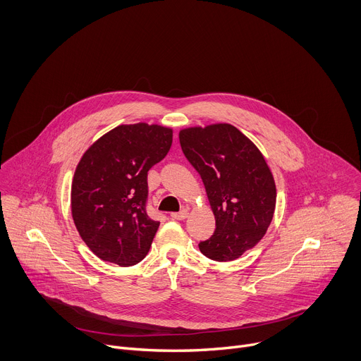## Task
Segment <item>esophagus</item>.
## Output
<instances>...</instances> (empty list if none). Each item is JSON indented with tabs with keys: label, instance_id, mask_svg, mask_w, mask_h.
I'll return each instance as SVG.
<instances>
[{
	"label": "esophagus",
	"instance_id": "34e87169",
	"mask_svg": "<svg viewBox=\"0 0 361 361\" xmlns=\"http://www.w3.org/2000/svg\"><path fill=\"white\" fill-rule=\"evenodd\" d=\"M187 216H188V210L187 209H183L178 213H171V219H174V220H184V219H187Z\"/></svg>",
	"mask_w": 361,
	"mask_h": 361
}]
</instances>
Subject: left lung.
Segmentation results:
<instances>
[{
    "label": "left lung",
    "instance_id": "1",
    "mask_svg": "<svg viewBox=\"0 0 361 361\" xmlns=\"http://www.w3.org/2000/svg\"><path fill=\"white\" fill-rule=\"evenodd\" d=\"M185 159L200 174L216 217L213 235L198 244L216 262H231L266 234L276 184L263 154L230 124L180 131Z\"/></svg>",
    "mask_w": 361,
    "mask_h": 361
}]
</instances>
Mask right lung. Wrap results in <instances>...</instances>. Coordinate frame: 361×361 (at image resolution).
<instances>
[{"instance_id": "right-lung-1", "label": "right lung", "mask_w": 361, "mask_h": 361, "mask_svg": "<svg viewBox=\"0 0 361 361\" xmlns=\"http://www.w3.org/2000/svg\"><path fill=\"white\" fill-rule=\"evenodd\" d=\"M173 130L118 126L80 160L71 185L75 227L101 260L130 267L147 255L160 221L147 214L148 170L170 151Z\"/></svg>"}]
</instances>
